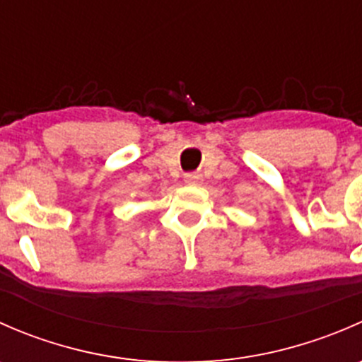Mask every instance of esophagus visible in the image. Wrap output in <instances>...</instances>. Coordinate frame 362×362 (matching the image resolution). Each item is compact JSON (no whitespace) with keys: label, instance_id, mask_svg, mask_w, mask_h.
Instances as JSON below:
<instances>
[{"label":"esophagus","instance_id":"34e87169","mask_svg":"<svg viewBox=\"0 0 362 362\" xmlns=\"http://www.w3.org/2000/svg\"><path fill=\"white\" fill-rule=\"evenodd\" d=\"M184 180H185V184H187V185H199V184H202V175L185 173Z\"/></svg>","mask_w":362,"mask_h":362}]
</instances>
